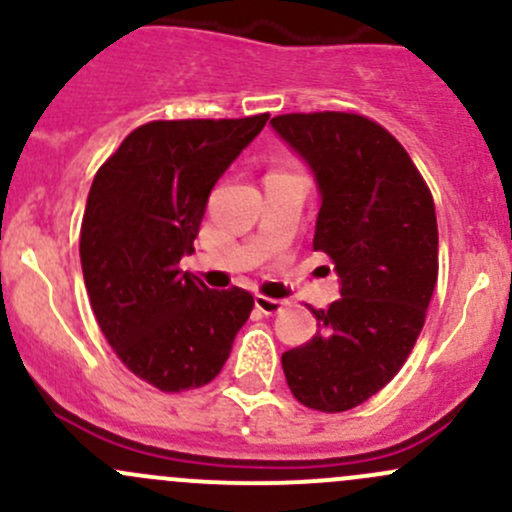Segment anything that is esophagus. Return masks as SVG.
I'll use <instances>...</instances> for the list:
<instances>
[{
  "label": "esophagus",
  "instance_id": "34e87169",
  "mask_svg": "<svg viewBox=\"0 0 512 512\" xmlns=\"http://www.w3.org/2000/svg\"><path fill=\"white\" fill-rule=\"evenodd\" d=\"M255 307L260 309L262 314H277V312H282V309H285V302H282V299L265 297V294H257Z\"/></svg>",
  "mask_w": 512,
  "mask_h": 512
}]
</instances>
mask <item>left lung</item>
I'll return each instance as SVG.
<instances>
[{
    "label": "left lung",
    "instance_id": "8db88e82",
    "mask_svg": "<svg viewBox=\"0 0 512 512\" xmlns=\"http://www.w3.org/2000/svg\"><path fill=\"white\" fill-rule=\"evenodd\" d=\"M272 126L317 175L312 247L342 280L337 302L312 309L319 332L282 354V369L299 404L339 414L384 389L414 349L438 280L436 208L406 148L371 118L285 113Z\"/></svg>",
    "mask_w": 512,
    "mask_h": 512
}]
</instances>
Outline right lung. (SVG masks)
I'll list each match as a JSON object with an SVG mask.
<instances>
[{
  "label": "right lung",
  "mask_w": 512,
  "mask_h": 512,
  "mask_svg": "<svg viewBox=\"0 0 512 512\" xmlns=\"http://www.w3.org/2000/svg\"><path fill=\"white\" fill-rule=\"evenodd\" d=\"M267 118L143 123L91 185L79 240L91 309L123 366L165 394L210 384L255 307L247 289H208L178 262L213 185Z\"/></svg>",
  "instance_id": "1"
}]
</instances>
